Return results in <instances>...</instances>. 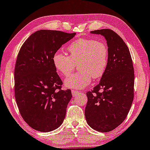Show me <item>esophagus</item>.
<instances>
[{
	"mask_svg": "<svg viewBox=\"0 0 150 150\" xmlns=\"http://www.w3.org/2000/svg\"><path fill=\"white\" fill-rule=\"evenodd\" d=\"M72 94H73V96H77V95H78L79 93V91H75V90H72Z\"/></svg>",
	"mask_w": 150,
	"mask_h": 150,
	"instance_id": "esophagus-1",
	"label": "esophagus"
}]
</instances>
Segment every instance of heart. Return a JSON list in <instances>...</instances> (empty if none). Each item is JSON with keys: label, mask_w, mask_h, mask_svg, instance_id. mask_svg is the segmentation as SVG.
<instances>
[{"label": "heart", "mask_w": 150, "mask_h": 150, "mask_svg": "<svg viewBox=\"0 0 150 150\" xmlns=\"http://www.w3.org/2000/svg\"><path fill=\"white\" fill-rule=\"evenodd\" d=\"M70 56L60 51L54 54L53 65L60 75L67 77L79 64L78 73L64 80L68 88L82 89L93 79L105 73L108 64V48L105 43L91 39H79L68 47Z\"/></svg>", "instance_id": "heart-1"}]
</instances>
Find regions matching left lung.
I'll use <instances>...</instances> for the list:
<instances>
[{
  "label": "left lung",
  "mask_w": 150,
  "mask_h": 150,
  "mask_svg": "<svg viewBox=\"0 0 150 150\" xmlns=\"http://www.w3.org/2000/svg\"><path fill=\"white\" fill-rule=\"evenodd\" d=\"M103 36L108 46V64L100 83L86 93V122L100 132L118 127L126 118L134 100V71L127 45L110 29L91 32Z\"/></svg>",
  "instance_id": "8db88e82"
}]
</instances>
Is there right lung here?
<instances>
[{
  "mask_svg": "<svg viewBox=\"0 0 150 150\" xmlns=\"http://www.w3.org/2000/svg\"><path fill=\"white\" fill-rule=\"evenodd\" d=\"M75 35L41 30L20 49L14 71L15 98L22 117L34 129L51 132L64 122L72 93L70 89L62 90L52 57Z\"/></svg>",
  "mask_w": 150,
  "mask_h": 150,
  "instance_id": "right-lung-1",
  "label": "right lung"
}]
</instances>
